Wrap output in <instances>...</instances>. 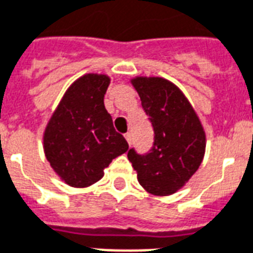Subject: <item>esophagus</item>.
Instances as JSON below:
<instances>
[{
  "label": "esophagus",
  "instance_id": "esophagus-1",
  "mask_svg": "<svg viewBox=\"0 0 253 253\" xmlns=\"http://www.w3.org/2000/svg\"><path fill=\"white\" fill-rule=\"evenodd\" d=\"M125 140L128 141V144H130V142H132V134H130V133H125Z\"/></svg>",
  "mask_w": 253,
  "mask_h": 253
}]
</instances>
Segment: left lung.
Instances as JSON below:
<instances>
[{"label": "left lung", "mask_w": 253, "mask_h": 253, "mask_svg": "<svg viewBox=\"0 0 253 253\" xmlns=\"http://www.w3.org/2000/svg\"><path fill=\"white\" fill-rule=\"evenodd\" d=\"M130 84L149 116L155 142L147 155L130 149L128 159L148 193L169 196L189 181L203 163L206 130L183 90L169 80L136 76Z\"/></svg>", "instance_id": "1"}]
</instances>
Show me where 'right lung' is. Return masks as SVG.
<instances>
[{"mask_svg":"<svg viewBox=\"0 0 253 253\" xmlns=\"http://www.w3.org/2000/svg\"><path fill=\"white\" fill-rule=\"evenodd\" d=\"M111 77L86 73L70 84L43 130V153L54 173L73 188L97 183L128 142L113 128L104 96Z\"/></svg>","mask_w":253,"mask_h":253,"instance_id":"right-lung-1","label":"right lung"}]
</instances>
